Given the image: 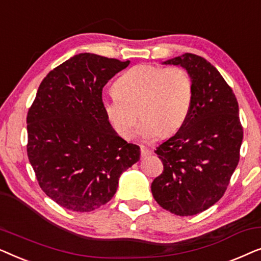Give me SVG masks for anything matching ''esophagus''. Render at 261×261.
I'll return each instance as SVG.
<instances>
[{
  "instance_id": "1",
  "label": "esophagus",
  "mask_w": 261,
  "mask_h": 261,
  "mask_svg": "<svg viewBox=\"0 0 261 261\" xmlns=\"http://www.w3.org/2000/svg\"><path fill=\"white\" fill-rule=\"evenodd\" d=\"M140 151H141V155L142 156H147L149 154H152V151L147 147H145V146H141L140 147Z\"/></svg>"
}]
</instances>
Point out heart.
<instances>
[{"mask_svg":"<svg viewBox=\"0 0 261 261\" xmlns=\"http://www.w3.org/2000/svg\"><path fill=\"white\" fill-rule=\"evenodd\" d=\"M114 94L102 98L103 113L115 133L129 139L142 117L138 134L147 141L170 135L183 126L190 113L194 84L183 67L141 64L124 72Z\"/></svg>","mask_w":261,"mask_h":261,"instance_id":"1","label":"heart"}]
</instances>
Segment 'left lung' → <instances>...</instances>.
<instances>
[{"instance_id":"obj_1","label":"left lung","mask_w":261,"mask_h":261,"mask_svg":"<svg viewBox=\"0 0 261 261\" xmlns=\"http://www.w3.org/2000/svg\"><path fill=\"white\" fill-rule=\"evenodd\" d=\"M163 64L184 67L194 94L183 126L155 149L164 171L151 190L162 208L191 216L210 208L226 192L240 159L244 130L237 97L215 66L192 53Z\"/></svg>"}]
</instances>
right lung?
Wrapping results in <instances>:
<instances>
[{
  "mask_svg": "<svg viewBox=\"0 0 261 261\" xmlns=\"http://www.w3.org/2000/svg\"><path fill=\"white\" fill-rule=\"evenodd\" d=\"M80 53L42 80L27 114V154L42 191L63 208L91 212L115 195L123 171L140 159L110 126L102 90L129 65Z\"/></svg>",
  "mask_w": 261,
  "mask_h": 261,
  "instance_id": "add662e5",
  "label": "right lung"
}]
</instances>
